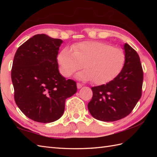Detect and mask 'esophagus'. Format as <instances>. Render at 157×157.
<instances>
[{
	"instance_id": "esophagus-1",
	"label": "esophagus",
	"mask_w": 157,
	"mask_h": 157,
	"mask_svg": "<svg viewBox=\"0 0 157 157\" xmlns=\"http://www.w3.org/2000/svg\"><path fill=\"white\" fill-rule=\"evenodd\" d=\"M82 84H79V83H78V84H77V88H78V89H80L82 88Z\"/></svg>"
}]
</instances>
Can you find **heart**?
<instances>
[{"label":"heart","instance_id":"b5f03b06","mask_svg":"<svg viewBox=\"0 0 157 157\" xmlns=\"http://www.w3.org/2000/svg\"><path fill=\"white\" fill-rule=\"evenodd\" d=\"M61 74L68 78L82 68L75 78L79 80L93 81L97 85L114 79L124 66L125 55L122 49L98 41H85L73 45L72 49L63 48L57 55Z\"/></svg>","mask_w":157,"mask_h":157}]
</instances>
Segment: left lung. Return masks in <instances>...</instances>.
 Instances as JSON below:
<instances>
[{"instance_id": "obj_1", "label": "left lung", "mask_w": 157, "mask_h": 157, "mask_svg": "<svg viewBox=\"0 0 157 157\" xmlns=\"http://www.w3.org/2000/svg\"><path fill=\"white\" fill-rule=\"evenodd\" d=\"M125 62L121 73L106 84L91 88L88 105L93 117L115 121L128 116L141 97L143 71L139 55L128 44H123Z\"/></svg>"}]
</instances>
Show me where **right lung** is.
<instances>
[{"label":"right lung","mask_w":157,"mask_h":157,"mask_svg":"<svg viewBox=\"0 0 157 157\" xmlns=\"http://www.w3.org/2000/svg\"><path fill=\"white\" fill-rule=\"evenodd\" d=\"M63 41L36 34L20 46L11 69L15 101L28 118L40 123L58 120L65 100L77 92L76 82L59 71L57 55Z\"/></svg>","instance_id":"obj_1"}]
</instances>
